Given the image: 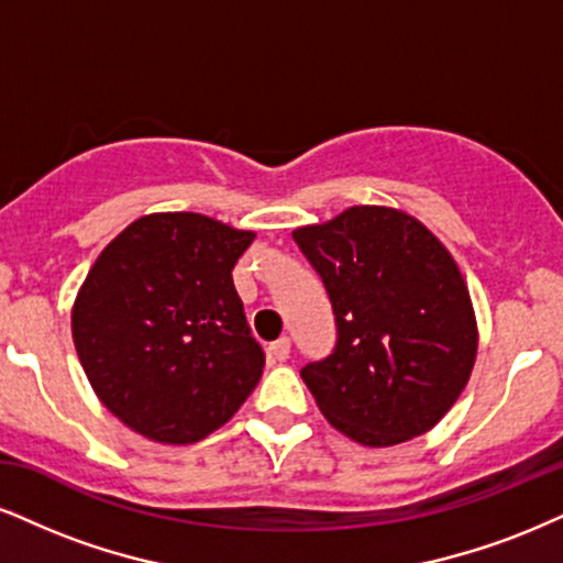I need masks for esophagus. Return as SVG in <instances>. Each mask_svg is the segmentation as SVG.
I'll use <instances>...</instances> for the list:
<instances>
[{
    "mask_svg": "<svg viewBox=\"0 0 563 563\" xmlns=\"http://www.w3.org/2000/svg\"><path fill=\"white\" fill-rule=\"evenodd\" d=\"M289 339L287 336H282V339H276V342H271L268 344V355L276 360V363H284V360L289 357Z\"/></svg>",
    "mask_w": 563,
    "mask_h": 563,
    "instance_id": "esophagus-1",
    "label": "esophagus"
}]
</instances>
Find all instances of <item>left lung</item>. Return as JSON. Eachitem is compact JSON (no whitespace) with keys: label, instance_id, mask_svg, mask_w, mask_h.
Wrapping results in <instances>:
<instances>
[{"label":"left lung","instance_id":"8db88e82","mask_svg":"<svg viewBox=\"0 0 563 563\" xmlns=\"http://www.w3.org/2000/svg\"><path fill=\"white\" fill-rule=\"evenodd\" d=\"M292 238L334 308V350L300 371L323 418L363 446L426 433L477 355L473 300L449 250L386 206H352Z\"/></svg>","mask_w":563,"mask_h":563}]
</instances>
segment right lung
<instances>
[{
	"instance_id": "add662e5",
	"label": "right lung",
	"mask_w": 563,
	"mask_h": 563,
	"mask_svg": "<svg viewBox=\"0 0 563 563\" xmlns=\"http://www.w3.org/2000/svg\"><path fill=\"white\" fill-rule=\"evenodd\" d=\"M255 232L148 213L109 242L73 305V342L101 405L158 443H196L258 386L232 268Z\"/></svg>"
}]
</instances>
